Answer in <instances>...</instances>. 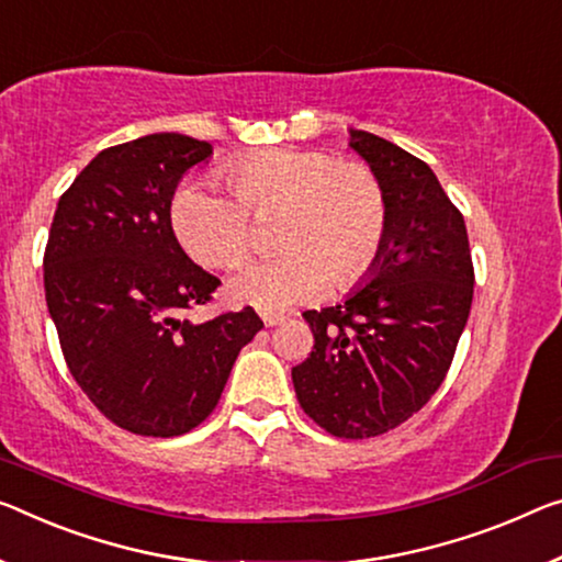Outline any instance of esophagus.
<instances>
[{"mask_svg": "<svg viewBox=\"0 0 562 562\" xmlns=\"http://www.w3.org/2000/svg\"><path fill=\"white\" fill-rule=\"evenodd\" d=\"M261 318H263L266 326H279V324H283V316H281V314H263Z\"/></svg>", "mask_w": 562, "mask_h": 562, "instance_id": "34e87169", "label": "esophagus"}]
</instances>
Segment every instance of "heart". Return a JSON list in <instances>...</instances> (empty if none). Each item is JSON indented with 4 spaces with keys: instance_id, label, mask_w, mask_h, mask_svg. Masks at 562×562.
Listing matches in <instances>:
<instances>
[{
    "instance_id": "b5f03b06",
    "label": "heart",
    "mask_w": 562,
    "mask_h": 562,
    "mask_svg": "<svg viewBox=\"0 0 562 562\" xmlns=\"http://www.w3.org/2000/svg\"><path fill=\"white\" fill-rule=\"evenodd\" d=\"M228 193L191 183L172 201V228L198 263L231 269L254 244V218L281 211V256L246 263L228 283L238 304L283 314L322 296L334 281L351 289L371 271L390 233V193L364 160L316 148L244 153L223 162Z\"/></svg>"
}]
</instances>
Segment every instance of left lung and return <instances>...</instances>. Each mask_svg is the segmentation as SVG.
I'll use <instances>...</instances> for the list:
<instances>
[{"instance_id": "left-lung-1", "label": "left lung", "mask_w": 562, "mask_h": 562, "mask_svg": "<svg viewBox=\"0 0 562 562\" xmlns=\"http://www.w3.org/2000/svg\"><path fill=\"white\" fill-rule=\"evenodd\" d=\"M351 148L384 180L390 233L364 289L304 311L314 349L291 369L296 400L334 437L400 427L442 386L472 306L468 226L425 160L364 131Z\"/></svg>"}]
</instances>
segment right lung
I'll return each mask as SVG.
<instances>
[{
  "mask_svg": "<svg viewBox=\"0 0 562 562\" xmlns=\"http://www.w3.org/2000/svg\"><path fill=\"white\" fill-rule=\"evenodd\" d=\"M211 153L180 133L105 148L59 195L42 258L67 369L100 414L140 437L201 425L263 326L251 306L203 324L183 316L221 281L180 248L170 201Z\"/></svg>",
  "mask_w": 562,
  "mask_h": 562,
  "instance_id": "1",
  "label": "right lung"
}]
</instances>
